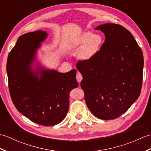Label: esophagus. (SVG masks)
Returning a JSON list of instances; mask_svg holds the SVG:
<instances>
[{
	"mask_svg": "<svg viewBox=\"0 0 151 151\" xmlns=\"http://www.w3.org/2000/svg\"><path fill=\"white\" fill-rule=\"evenodd\" d=\"M76 81H78V82L80 83V82H81L82 80V75L80 73H78L77 75H76Z\"/></svg>",
	"mask_w": 151,
	"mask_h": 151,
	"instance_id": "1",
	"label": "esophagus"
}]
</instances>
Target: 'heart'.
Listing matches in <instances>:
<instances>
[{
	"mask_svg": "<svg viewBox=\"0 0 151 151\" xmlns=\"http://www.w3.org/2000/svg\"><path fill=\"white\" fill-rule=\"evenodd\" d=\"M102 37L99 34L86 32L80 38L78 42L73 45V49L83 47L80 51V56L84 60H88L96 54L102 44Z\"/></svg>",
	"mask_w": 151,
	"mask_h": 151,
	"instance_id": "heart-1",
	"label": "heart"
}]
</instances>
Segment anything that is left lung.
Instances as JSON below:
<instances>
[{
	"label": "left lung",
	"instance_id": "1",
	"mask_svg": "<svg viewBox=\"0 0 151 151\" xmlns=\"http://www.w3.org/2000/svg\"><path fill=\"white\" fill-rule=\"evenodd\" d=\"M104 34L105 41L96 54L78 60L81 86L86 103L95 116L114 119L123 114L141 93L143 81L142 50L127 28L114 23L95 28Z\"/></svg>",
	"mask_w": 151,
	"mask_h": 151
}]
</instances>
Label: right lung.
I'll return each instance as SVG.
<instances>
[{"label": "right lung", "mask_w": 151, "mask_h": 151, "mask_svg": "<svg viewBox=\"0 0 151 151\" xmlns=\"http://www.w3.org/2000/svg\"><path fill=\"white\" fill-rule=\"evenodd\" d=\"M45 31L22 35L9 52L6 69L8 88L17 110L35 123L53 126L62 122L69 110V93L78 87L75 69L66 73L41 70V78L31 70L30 64Z\"/></svg>", "instance_id": "obj_1"}]
</instances>
